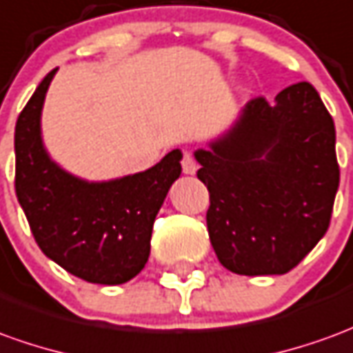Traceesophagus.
I'll return each instance as SVG.
<instances>
[{
    "mask_svg": "<svg viewBox=\"0 0 353 353\" xmlns=\"http://www.w3.org/2000/svg\"><path fill=\"white\" fill-rule=\"evenodd\" d=\"M181 168H183V174L187 176H193L194 172H196V160L193 159V154L191 152H185L183 154V160H181Z\"/></svg>",
    "mask_w": 353,
    "mask_h": 353,
    "instance_id": "34e87169",
    "label": "esophagus"
}]
</instances>
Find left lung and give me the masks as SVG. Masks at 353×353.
<instances>
[{
  "mask_svg": "<svg viewBox=\"0 0 353 353\" xmlns=\"http://www.w3.org/2000/svg\"><path fill=\"white\" fill-rule=\"evenodd\" d=\"M336 132L312 83L246 103L235 122L196 149L208 187V235L219 263L239 275H283L329 229L339 191Z\"/></svg>",
  "mask_w": 353,
  "mask_h": 353,
  "instance_id": "8db88e82",
  "label": "left lung"
}]
</instances>
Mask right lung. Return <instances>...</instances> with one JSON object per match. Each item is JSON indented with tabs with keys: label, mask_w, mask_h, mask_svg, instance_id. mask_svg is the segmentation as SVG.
<instances>
[{
	"label": "right lung",
	"mask_w": 353,
	"mask_h": 353,
	"mask_svg": "<svg viewBox=\"0 0 353 353\" xmlns=\"http://www.w3.org/2000/svg\"><path fill=\"white\" fill-rule=\"evenodd\" d=\"M59 68L41 80L14 125L17 199L32 235L49 260L80 279L122 285L145 268L152 223L181 176L179 149L152 168L90 181L51 159L41 135V110Z\"/></svg>",
	"instance_id": "obj_1"
}]
</instances>
